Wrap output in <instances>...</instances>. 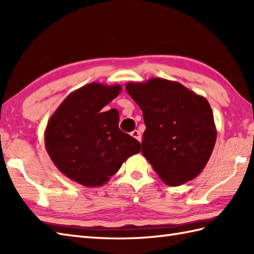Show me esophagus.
<instances>
[{
  "label": "esophagus",
  "mask_w": 254,
  "mask_h": 254,
  "mask_svg": "<svg viewBox=\"0 0 254 254\" xmlns=\"http://www.w3.org/2000/svg\"><path fill=\"white\" fill-rule=\"evenodd\" d=\"M131 135L135 138V139H137L138 142H141V139H142V135H141V132H139L138 130H134L133 132H131Z\"/></svg>",
  "instance_id": "obj_1"
}]
</instances>
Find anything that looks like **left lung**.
Instances as JSON below:
<instances>
[{"label":"left lung","instance_id":"8db88e82","mask_svg":"<svg viewBox=\"0 0 254 254\" xmlns=\"http://www.w3.org/2000/svg\"><path fill=\"white\" fill-rule=\"evenodd\" d=\"M126 90L143 112L142 154L166 185L193 180L216 142L213 111L203 96L165 78L128 82Z\"/></svg>","mask_w":254,"mask_h":254}]
</instances>
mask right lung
<instances>
[{
    "instance_id": "right-lung-1",
    "label": "right lung",
    "mask_w": 254,
    "mask_h": 254,
    "mask_svg": "<svg viewBox=\"0 0 254 254\" xmlns=\"http://www.w3.org/2000/svg\"><path fill=\"white\" fill-rule=\"evenodd\" d=\"M121 89L118 84L85 85L69 94L48 121L47 152L57 168L79 185L104 186L141 150L137 139L119 128V111L104 109Z\"/></svg>"
}]
</instances>
